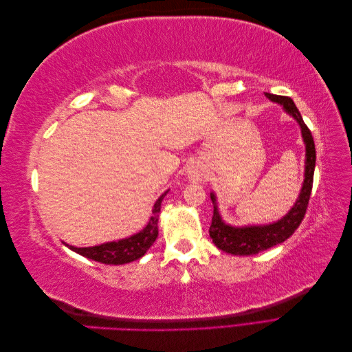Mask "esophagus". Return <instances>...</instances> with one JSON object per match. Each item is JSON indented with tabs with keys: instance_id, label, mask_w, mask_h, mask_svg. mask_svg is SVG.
<instances>
[{
	"instance_id": "esophagus-1",
	"label": "esophagus",
	"mask_w": 352,
	"mask_h": 352,
	"mask_svg": "<svg viewBox=\"0 0 352 352\" xmlns=\"http://www.w3.org/2000/svg\"><path fill=\"white\" fill-rule=\"evenodd\" d=\"M188 177H189V180H192V182H204L207 177L206 168L201 167L199 164H195L188 170Z\"/></svg>"
}]
</instances>
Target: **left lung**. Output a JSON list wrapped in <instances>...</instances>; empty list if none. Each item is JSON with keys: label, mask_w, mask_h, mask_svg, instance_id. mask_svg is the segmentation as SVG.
<instances>
[{"label": "left lung", "mask_w": 352, "mask_h": 352, "mask_svg": "<svg viewBox=\"0 0 352 352\" xmlns=\"http://www.w3.org/2000/svg\"><path fill=\"white\" fill-rule=\"evenodd\" d=\"M265 97L283 105V109L289 114H292L296 119V122L301 126V132H302L305 150H307L305 179H304L300 198L296 199L292 210L287 212L282 220L273 223V225H265V226L232 228L226 225V223H223V220L220 219V214L216 207L214 194L210 195L212 204H214L211 226L208 230L210 236L219 250L233 255L258 254L261 251L274 247V245L282 243L283 241L292 236V233L300 228L301 221L304 220V216L308 208V202H310L311 189H313L314 167H316V146H314L311 131L308 129V126L304 123L301 113L298 111L296 105L291 97H283V95H274L269 92H265Z\"/></svg>", "instance_id": "8db88e82"}]
</instances>
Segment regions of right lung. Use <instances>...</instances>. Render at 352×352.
Listing matches in <instances>:
<instances>
[{
  "mask_svg": "<svg viewBox=\"0 0 352 352\" xmlns=\"http://www.w3.org/2000/svg\"><path fill=\"white\" fill-rule=\"evenodd\" d=\"M166 197V192L157 199L153 208V216L148 221V225L145 226L144 230H141L136 235L122 239L117 242H107L98 245V247H89V248H76L72 247V245H67V247L78 252L83 257L91 258L94 261H98L102 264H126L135 261L138 258H141L142 255L148 251V248L151 247L154 241L157 239L158 235V214H160V208H162V201Z\"/></svg>",
  "mask_w": 352,
  "mask_h": 352,
  "instance_id": "right-lung-1",
  "label": "right lung"
}]
</instances>
